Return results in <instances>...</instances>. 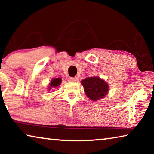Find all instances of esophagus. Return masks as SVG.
Segmentation results:
<instances>
[{"instance_id":"1","label":"esophagus","mask_w":154,"mask_h":154,"mask_svg":"<svg viewBox=\"0 0 154 154\" xmlns=\"http://www.w3.org/2000/svg\"><path fill=\"white\" fill-rule=\"evenodd\" d=\"M69 81H71V82H76L77 80V77H69Z\"/></svg>"}]
</instances>
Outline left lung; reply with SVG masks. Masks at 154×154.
<instances>
[{"label":"left lung","mask_w":154,"mask_h":154,"mask_svg":"<svg viewBox=\"0 0 154 154\" xmlns=\"http://www.w3.org/2000/svg\"><path fill=\"white\" fill-rule=\"evenodd\" d=\"M85 94L90 100H97L105 97L108 92L109 87L105 81L98 77H88L82 81Z\"/></svg>","instance_id":"8db88e82"}]
</instances>
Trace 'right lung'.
I'll use <instances>...</instances> for the list:
<instances>
[{
    "label": "right lung",
    "instance_id": "1",
    "mask_svg": "<svg viewBox=\"0 0 154 154\" xmlns=\"http://www.w3.org/2000/svg\"><path fill=\"white\" fill-rule=\"evenodd\" d=\"M61 81H62L61 78H56V79H52L51 81V83H49V90H50L51 88H56L57 86H58V85H60V84L61 83Z\"/></svg>",
    "mask_w": 154,
    "mask_h": 154
}]
</instances>
